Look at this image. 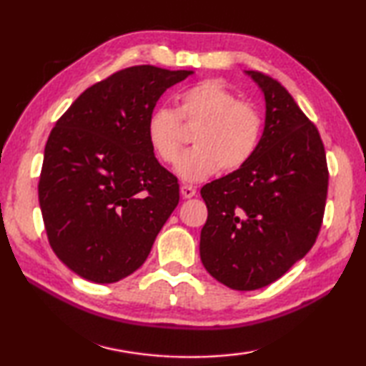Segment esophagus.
<instances>
[{
    "mask_svg": "<svg viewBox=\"0 0 366 366\" xmlns=\"http://www.w3.org/2000/svg\"><path fill=\"white\" fill-rule=\"evenodd\" d=\"M181 194L184 198H192V197H195L197 189L192 187V185L184 184V185H181Z\"/></svg>",
    "mask_w": 366,
    "mask_h": 366,
    "instance_id": "esophagus-1",
    "label": "esophagus"
}]
</instances>
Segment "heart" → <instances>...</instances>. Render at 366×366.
<instances>
[{
	"label": "heart",
	"mask_w": 366,
	"mask_h": 366,
	"mask_svg": "<svg viewBox=\"0 0 366 366\" xmlns=\"http://www.w3.org/2000/svg\"><path fill=\"white\" fill-rule=\"evenodd\" d=\"M177 108H154L147 119V139L154 154L174 164L182 150V124L198 127L194 145L182 154L176 174L185 182H202L221 168L235 171L255 154L263 132L259 111L219 80L207 79L185 86L176 97Z\"/></svg>",
	"instance_id": "1"
}]
</instances>
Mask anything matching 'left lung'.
I'll return each mask as SVG.
<instances>
[{"instance_id": "left-lung-1", "label": "left lung", "mask_w": 366, "mask_h": 366, "mask_svg": "<svg viewBox=\"0 0 366 366\" xmlns=\"http://www.w3.org/2000/svg\"><path fill=\"white\" fill-rule=\"evenodd\" d=\"M264 97V127L242 168L203 185L208 218L200 258L216 281L255 290L280 280L312 249L323 221L327 168L317 127L284 86L245 71Z\"/></svg>"}]
</instances>
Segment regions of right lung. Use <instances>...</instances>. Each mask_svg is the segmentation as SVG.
I'll return each instance as SVG.
<instances>
[{"label":"right lung","mask_w":366,"mask_h":366,"mask_svg":"<svg viewBox=\"0 0 366 366\" xmlns=\"http://www.w3.org/2000/svg\"><path fill=\"white\" fill-rule=\"evenodd\" d=\"M194 71L122 69L86 89L59 117L43 154L39 202L49 245L97 284L137 271L179 203L147 119L159 97Z\"/></svg>","instance_id":"obj_1"}]
</instances>
